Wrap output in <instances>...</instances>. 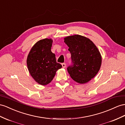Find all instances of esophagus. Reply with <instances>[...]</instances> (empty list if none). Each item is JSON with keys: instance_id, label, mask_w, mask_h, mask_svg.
<instances>
[{"instance_id": "34e87169", "label": "esophagus", "mask_w": 125, "mask_h": 125, "mask_svg": "<svg viewBox=\"0 0 125 125\" xmlns=\"http://www.w3.org/2000/svg\"><path fill=\"white\" fill-rule=\"evenodd\" d=\"M62 68H65V67H66L65 63H62Z\"/></svg>"}]
</instances>
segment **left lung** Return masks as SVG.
Masks as SVG:
<instances>
[{"label": "left lung", "instance_id": "obj_1", "mask_svg": "<svg viewBox=\"0 0 125 125\" xmlns=\"http://www.w3.org/2000/svg\"><path fill=\"white\" fill-rule=\"evenodd\" d=\"M64 40L73 63L67 68L70 76L80 84L90 81L101 65L102 57L97 47L89 38L80 35L67 36Z\"/></svg>", "mask_w": 125, "mask_h": 125}]
</instances>
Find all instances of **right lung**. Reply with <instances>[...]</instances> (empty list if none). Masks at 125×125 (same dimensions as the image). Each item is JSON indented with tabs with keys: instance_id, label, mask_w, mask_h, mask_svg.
I'll list each match as a JSON object with an SVG mask.
<instances>
[{
	"instance_id": "obj_1",
	"label": "right lung",
	"mask_w": 125,
	"mask_h": 125,
	"mask_svg": "<svg viewBox=\"0 0 125 125\" xmlns=\"http://www.w3.org/2000/svg\"><path fill=\"white\" fill-rule=\"evenodd\" d=\"M52 38L41 40L31 47L27 57V65L31 77L37 83L47 85L52 81L56 72L62 65L56 62L51 51Z\"/></svg>"
}]
</instances>
